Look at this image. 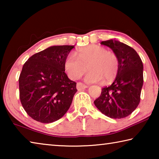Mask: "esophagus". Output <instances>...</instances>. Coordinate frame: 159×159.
<instances>
[{"instance_id":"34e87169","label":"esophagus","mask_w":159,"mask_h":159,"mask_svg":"<svg viewBox=\"0 0 159 159\" xmlns=\"http://www.w3.org/2000/svg\"><path fill=\"white\" fill-rule=\"evenodd\" d=\"M76 88H77L78 90H80L85 89V88H87L88 86L84 85V84H83V83H78L77 85H76Z\"/></svg>"}]
</instances>
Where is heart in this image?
I'll return each mask as SVG.
<instances>
[{
    "label": "heart",
    "mask_w": 159,
    "mask_h": 159,
    "mask_svg": "<svg viewBox=\"0 0 159 159\" xmlns=\"http://www.w3.org/2000/svg\"><path fill=\"white\" fill-rule=\"evenodd\" d=\"M76 56L69 55L64 61V68L70 79H79L87 71L85 81L88 83H108L116 75L119 62L117 55L101 45L91 44L79 48Z\"/></svg>",
    "instance_id": "1"
}]
</instances>
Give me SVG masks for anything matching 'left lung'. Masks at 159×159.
Returning <instances> with one entry per match:
<instances>
[{
  "mask_svg": "<svg viewBox=\"0 0 159 159\" xmlns=\"http://www.w3.org/2000/svg\"><path fill=\"white\" fill-rule=\"evenodd\" d=\"M101 44L111 48L117 55L119 66L114 81L102 88L94 103L107 116L125 118L134 111L140 101L143 64L138 52L128 45L115 39L102 41Z\"/></svg>",
  "mask_w": 159,
  "mask_h": 159,
  "instance_id": "1",
  "label": "left lung"
}]
</instances>
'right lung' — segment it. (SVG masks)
Returning <instances> with one entry per match:
<instances>
[{
	"label": "right lung",
	"instance_id": "add662e5",
	"mask_svg": "<svg viewBox=\"0 0 159 159\" xmlns=\"http://www.w3.org/2000/svg\"><path fill=\"white\" fill-rule=\"evenodd\" d=\"M74 46L53 45L34 54L22 67L19 79L20 98L27 114L49 123L68 111L76 93V83L64 68L65 58Z\"/></svg>",
	"mask_w": 159,
	"mask_h": 159
}]
</instances>
